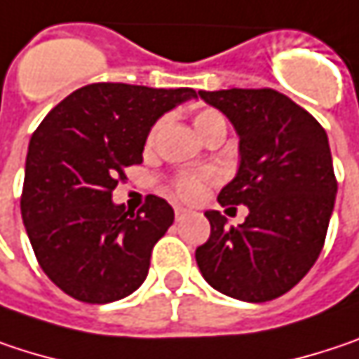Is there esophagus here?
<instances>
[{"label": "esophagus", "mask_w": 359, "mask_h": 359, "mask_svg": "<svg viewBox=\"0 0 359 359\" xmlns=\"http://www.w3.org/2000/svg\"><path fill=\"white\" fill-rule=\"evenodd\" d=\"M189 213H193V212H191V210H187V208H182V205H175V215H177V219L187 217Z\"/></svg>", "instance_id": "1"}]
</instances>
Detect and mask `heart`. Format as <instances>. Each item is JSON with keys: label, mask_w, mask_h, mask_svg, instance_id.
Wrapping results in <instances>:
<instances>
[{"label": "heart", "mask_w": 359, "mask_h": 359, "mask_svg": "<svg viewBox=\"0 0 359 359\" xmlns=\"http://www.w3.org/2000/svg\"><path fill=\"white\" fill-rule=\"evenodd\" d=\"M193 125H195L197 133H199L201 137H205V135H208L210 131H213V129L226 127V121H224V116L217 113V111L205 109V111L197 113ZM158 129H160V123H156V125L149 129V133H147V144H151V142L156 140ZM212 180H215V175L210 172V170H208V172H199V175H184V177H180V179L175 180V191H177V195L182 197V199L193 201V199H199V197L203 195L205 184L212 182Z\"/></svg>", "instance_id": "obj_1"}]
</instances>
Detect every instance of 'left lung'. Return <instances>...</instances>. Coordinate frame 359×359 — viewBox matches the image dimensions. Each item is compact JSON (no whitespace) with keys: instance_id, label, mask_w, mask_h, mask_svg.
<instances>
[{"instance_id":"8db88e82","label":"left lung","mask_w":359,"mask_h":359,"mask_svg":"<svg viewBox=\"0 0 359 359\" xmlns=\"http://www.w3.org/2000/svg\"><path fill=\"white\" fill-rule=\"evenodd\" d=\"M228 116L238 135V170L217 195L219 205H246L243 224L205 212L212 234L195 250L213 290L267 302L290 292L318 259L335 205L337 180L325 129L276 90L199 92Z\"/></svg>"}]
</instances>
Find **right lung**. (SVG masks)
I'll return each mask as SVG.
<instances>
[{
	"label": "right lung",
	"instance_id": "obj_1",
	"mask_svg": "<svg viewBox=\"0 0 359 359\" xmlns=\"http://www.w3.org/2000/svg\"><path fill=\"white\" fill-rule=\"evenodd\" d=\"M197 98L193 88L90 83L72 92L32 133L20 199L39 265L72 298L107 304L147 277L154 245L175 210L149 195L137 213L113 201L125 168L140 164L164 113Z\"/></svg>",
	"mask_w": 359,
	"mask_h": 359
}]
</instances>
